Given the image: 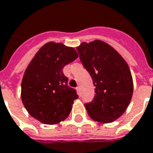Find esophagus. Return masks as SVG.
<instances>
[{"mask_svg": "<svg viewBox=\"0 0 153 153\" xmlns=\"http://www.w3.org/2000/svg\"><path fill=\"white\" fill-rule=\"evenodd\" d=\"M76 91H77V93H78V95H81V88H80V87L78 86V87H76Z\"/></svg>", "mask_w": 153, "mask_h": 153, "instance_id": "34e87169", "label": "esophagus"}]
</instances>
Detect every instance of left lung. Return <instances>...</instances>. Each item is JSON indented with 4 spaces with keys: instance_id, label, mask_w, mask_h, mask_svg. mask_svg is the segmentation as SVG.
Returning a JSON list of instances; mask_svg holds the SVG:
<instances>
[{
    "instance_id": "left-lung-1",
    "label": "left lung",
    "mask_w": 153,
    "mask_h": 153,
    "mask_svg": "<svg viewBox=\"0 0 153 153\" xmlns=\"http://www.w3.org/2000/svg\"><path fill=\"white\" fill-rule=\"evenodd\" d=\"M76 50L95 87L94 98L85 104L87 113L97 122L111 123L124 113L132 97L128 65L110 45L99 40L82 42Z\"/></svg>"
}]
</instances>
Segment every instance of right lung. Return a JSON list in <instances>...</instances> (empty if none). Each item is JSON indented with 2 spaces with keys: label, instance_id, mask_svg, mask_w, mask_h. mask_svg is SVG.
<instances>
[{
  "label": "right lung",
  "instance_id": "1",
  "mask_svg": "<svg viewBox=\"0 0 153 153\" xmlns=\"http://www.w3.org/2000/svg\"><path fill=\"white\" fill-rule=\"evenodd\" d=\"M74 48L51 42L37 51L22 82V100L29 114L41 123L53 125L68 117L76 91L67 85L64 66L77 58Z\"/></svg>",
  "mask_w": 153,
  "mask_h": 153
}]
</instances>
